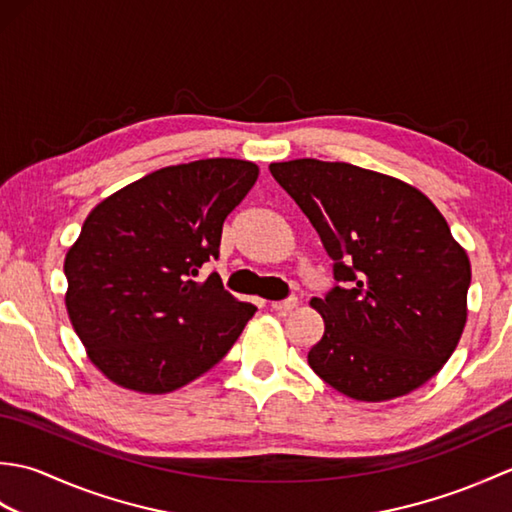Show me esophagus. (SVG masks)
Returning a JSON list of instances; mask_svg holds the SVG:
<instances>
[{
  "label": "esophagus",
  "instance_id": "obj_1",
  "mask_svg": "<svg viewBox=\"0 0 512 512\" xmlns=\"http://www.w3.org/2000/svg\"><path fill=\"white\" fill-rule=\"evenodd\" d=\"M297 303H299V299H297L295 295H292V297H288V299L273 301V303H270V308H273L275 312H290V310L297 308Z\"/></svg>",
  "mask_w": 512,
  "mask_h": 512
}]
</instances>
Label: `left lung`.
<instances>
[{"label": "left lung", "mask_w": 512, "mask_h": 512, "mask_svg": "<svg viewBox=\"0 0 512 512\" xmlns=\"http://www.w3.org/2000/svg\"><path fill=\"white\" fill-rule=\"evenodd\" d=\"M270 173L321 237L334 286L310 303L325 332L308 363L354 400L424 385L466 323L471 264L418 189L347 162H273Z\"/></svg>", "instance_id": "8db88e82"}]
</instances>
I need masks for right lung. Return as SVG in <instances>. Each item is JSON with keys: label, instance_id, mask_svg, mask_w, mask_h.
I'll use <instances>...</instances> for the list:
<instances>
[{"label": "right lung", "instance_id": "add662e5", "mask_svg": "<svg viewBox=\"0 0 512 512\" xmlns=\"http://www.w3.org/2000/svg\"><path fill=\"white\" fill-rule=\"evenodd\" d=\"M257 176L248 160H195L127 184L88 215L65 255V306L92 363L116 385L167 394L191 383L257 312L217 273L198 281Z\"/></svg>", "mask_w": 512, "mask_h": 512}]
</instances>
